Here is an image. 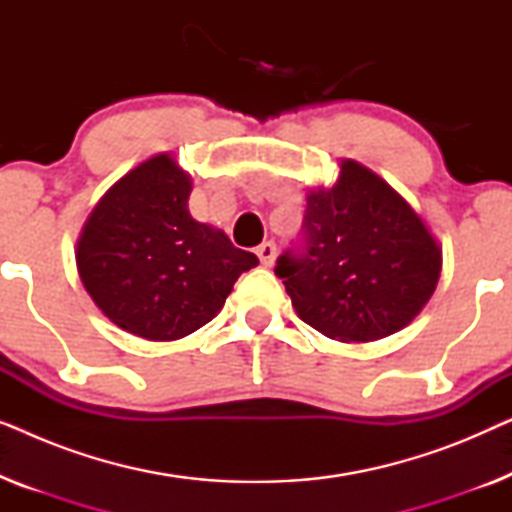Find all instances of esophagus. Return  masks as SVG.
<instances>
[{
    "instance_id": "obj_1",
    "label": "esophagus",
    "mask_w": 512,
    "mask_h": 512,
    "mask_svg": "<svg viewBox=\"0 0 512 512\" xmlns=\"http://www.w3.org/2000/svg\"><path fill=\"white\" fill-rule=\"evenodd\" d=\"M256 254H258V258H261V263L265 265V268H268V265H272V261H275V256H277V244L263 242L261 247L256 249Z\"/></svg>"
}]
</instances>
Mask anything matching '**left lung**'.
I'll list each match as a JSON object with an SVG mask.
<instances>
[{
	"mask_svg": "<svg viewBox=\"0 0 512 512\" xmlns=\"http://www.w3.org/2000/svg\"><path fill=\"white\" fill-rule=\"evenodd\" d=\"M443 251L419 214L373 170L342 160L338 181L307 195L303 233L275 275L298 317L342 342L401 331L436 291Z\"/></svg>",
	"mask_w": 512,
	"mask_h": 512,
	"instance_id": "8db88e82",
	"label": "left lung"
}]
</instances>
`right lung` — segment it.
Returning <instances> with one entry per match:
<instances>
[{
	"label": "right lung",
	"mask_w": 512,
	"mask_h": 512,
	"mask_svg": "<svg viewBox=\"0 0 512 512\" xmlns=\"http://www.w3.org/2000/svg\"><path fill=\"white\" fill-rule=\"evenodd\" d=\"M191 174L158 153L118 179L90 212L76 268L95 305L146 340H179L221 312L242 272L256 268L219 228L188 212Z\"/></svg>",
	"instance_id": "add662e5"
}]
</instances>
